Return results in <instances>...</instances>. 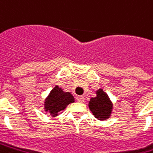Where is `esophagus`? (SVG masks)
Returning <instances> with one entry per match:
<instances>
[{
    "label": "esophagus",
    "mask_w": 153,
    "mask_h": 153,
    "mask_svg": "<svg viewBox=\"0 0 153 153\" xmlns=\"http://www.w3.org/2000/svg\"><path fill=\"white\" fill-rule=\"evenodd\" d=\"M76 100L78 102L83 103L85 101V96H82V95H81V96H77Z\"/></svg>",
    "instance_id": "esophagus-1"
}]
</instances>
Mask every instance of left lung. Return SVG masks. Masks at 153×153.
<instances>
[{
    "mask_svg": "<svg viewBox=\"0 0 153 153\" xmlns=\"http://www.w3.org/2000/svg\"><path fill=\"white\" fill-rule=\"evenodd\" d=\"M96 96L89 101V108L94 116L100 120H108L113 111V102L103 89L95 91Z\"/></svg>",
    "mask_w": 153,
    "mask_h": 153,
    "instance_id": "8db88e82",
    "label": "left lung"
}]
</instances>
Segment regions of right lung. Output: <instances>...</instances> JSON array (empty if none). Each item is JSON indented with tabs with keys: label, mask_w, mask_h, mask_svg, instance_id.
Instances as JSON below:
<instances>
[{
	"label": "right lung",
	"mask_w": 153,
	"mask_h": 153,
	"mask_svg": "<svg viewBox=\"0 0 153 153\" xmlns=\"http://www.w3.org/2000/svg\"><path fill=\"white\" fill-rule=\"evenodd\" d=\"M74 102V98L70 92H65L59 85H55L44 99L43 109L51 116L55 117L59 116L62 111H64L69 104Z\"/></svg>",
	"instance_id": "add662e5"
}]
</instances>
